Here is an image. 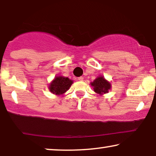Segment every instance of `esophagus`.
I'll return each instance as SVG.
<instances>
[{"mask_svg": "<svg viewBox=\"0 0 156 156\" xmlns=\"http://www.w3.org/2000/svg\"><path fill=\"white\" fill-rule=\"evenodd\" d=\"M78 80L79 81H83V80H84V77H82V76H80V77L78 78Z\"/></svg>", "mask_w": 156, "mask_h": 156, "instance_id": "34e87169", "label": "esophagus"}]
</instances>
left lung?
<instances>
[{
    "label": "left lung",
    "instance_id": "1",
    "mask_svg": "<svg viewBox=\"0 0 156 156\" xmlns=\"http://www.w3.org/2000/svg\"><path fill=\"white\" fill-rule=\"evenodd\" d=\"M90 84L93 87L94 91L99 95H104V94L108 93L112 88L111 83L102 75L97 76L92 82L90 83Z\"/></svg>",
    "mask_w": 156,
    "mask_h": 156
}]
</instances>
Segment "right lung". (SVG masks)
Instances as JSON below:
<instances>
[{"instance_id":"obj_1","label":"right lung","mask_w":156,"mask_h":156,"mask_svg":"<svg viewBox=\"0 0 156 156\" xmlns=\"http://www.w3.org/2000/svg\"><path fill=\"white\" fill-rule=\"evenodd\" d=\"M73 84V80L63 76H56L50 83L48 89L51 93L57 96L62 95Z\"/></svg>"}]
</instances>
